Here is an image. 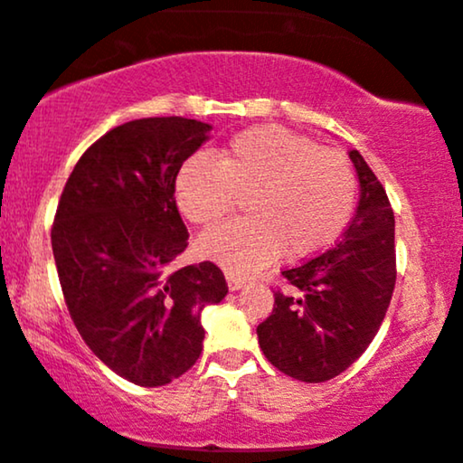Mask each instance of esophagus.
I'll use <instances>...</instances> for the list:
<instances>
[{"mask_svg":"<svg viewBox=\"0 0 463 463\" xmlns=\"http://www.w3.org/2000/svg\"><path fill=\"white\" fill-rule=\"evenodd\" d=\"M226 280H228V288H231V291H239V288L246 285V280L237 274H226Z\"/></svg>","mask_w":463,"mask_h":463,"instance_id":"obj_1","label":"esophagus"}]
</instances>
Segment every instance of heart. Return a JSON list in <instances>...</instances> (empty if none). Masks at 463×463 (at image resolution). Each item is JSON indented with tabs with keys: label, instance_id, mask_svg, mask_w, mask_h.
Here are the masks:
<instances>
[{
	"label": "heart",
	"instance_id": "1",
	"mask_svg": "<svg viewBox=\"0 0 463 463\" xmlns=\"http://www.w3.org/2000/svg\"><path fill=\"white\" fill-rule=\"evenodd\" d=\"M358 181L338 148L278 125L241 131L220 161L187 159L175 196L192 224L209 228L248 196L250 215L200 237L198 252L226 269L248 274L276 260L321 254L343 235L355 207Z\"/></svg>",
	"mask_w": 463,
	"mask_h": 463
}]
</instances>
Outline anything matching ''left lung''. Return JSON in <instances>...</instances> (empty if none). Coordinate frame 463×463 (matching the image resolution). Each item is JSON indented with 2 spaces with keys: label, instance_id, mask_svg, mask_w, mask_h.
<instances>
[{
  "label": "left lung",
  "instance_id": "left-lung-1",
  "mask_svg": "<svg viewBox=\"0 0 463 463\" xmlns=\"http://www.w3.org/2000/svg\"><path fill=\"white\" fill-rule=\"evenodd\" d=\"M360 203L341 241L282 269L285 288L256 327L265 358L288 377L327 382L347 371L380 330L394 280V213L386 189L358 150Z\"/></svg>",
  "mask_w": 463,
  "mask_h": 463
}]
</instances>
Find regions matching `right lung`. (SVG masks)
Here are the masks:
<instances>
[{"label": "right lung", "instance_id": "obj_1", "mask_svg": "<svg viewBox=\"0 0 463 463\" xmlns=\"http://www.w3.org/2000/svg\"><path fill=\"white\" fill-rule=\"evenodd\" d=\"M209 125L181 116L114 127L72 168L52 226L66 308L92 354L137 386H164L203 354L200 313L228 293L211 260L172 271L187 248L175 200Z\"/></svg>", "mask_w": 463, "mask_h": 463}]
</instances>
